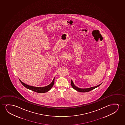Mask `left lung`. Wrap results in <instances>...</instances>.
I'll return each instance as SVG.
<instances>
[{
	"label": "left lung",
	"mask_w": 125,
	"mask_h": 125,
	"mask_svg": "<svg viewBox=\"0 0 125 125\" xmlns=\"http://www.w3.org/2000/svg\"><path fill=\"white\" fill-rule=\"evenodd\" d=\"M71 84L72 87H73V89L75 90L76 91H78L80 92H89L90 91L93 90H94V89H95V88H96V87H99V86L101 85V84H100L99 85L96 86H95V87H90V88H85V89H82V88H79V87H76V86L74 85V84H73V82L72 80L71 81Z\"/></svg>",
	"instance_id": "left-lung-1"
}]
</instances>
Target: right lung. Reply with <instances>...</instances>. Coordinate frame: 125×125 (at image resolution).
<instances>
[{"instance_id":"add662e5","label":"right lung","mask_w":125,"mask_h":125,"mask_svg":"<svg viewBox=\"0 0 125 125\" xmlns=\"http://www.w3.org/2000/svg\"><path fill=\"white\" fill-rule=\"evenodd\" d=\"M21 84H22L25 87H26L27 89H29L31 91H33L34 92H36L37 93H46L47 92L49 91H50V89H51L52 87L54 84V81H55V78L53 79L52 82L51 84H50L49 85L46 86V87H33V86H31L28 85L26 84H25L23 82H21L20 80Z\"/></svg>"}]
</instances>
